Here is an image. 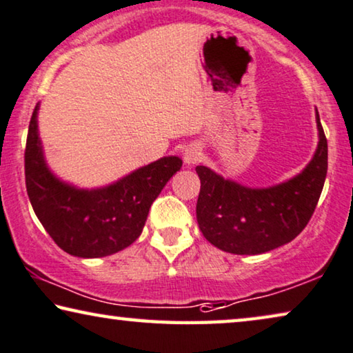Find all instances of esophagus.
<instances>
[{
	"label": "esophagus",
	"instance_id": "1",
	"mask_svg": "<svg viewBox=\"0 0 353 353\" xmlns=\"http://www.w3.org/2000/svg\"><path fill=\"white\" fill-rule=\"evenodd\" d=\"M201 157H203L201 149H199L198 145H190L187 147L185 152H183V163L188 166H193L201 160Z\"/></svg>",
	"mask_w": 353,
	"mask_h": 353
}]
</instances>
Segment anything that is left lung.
Listing matches in <instances>:
<instances>
[{
    "mask_svg": "<svg viewBox=\"0 0 353 353\" xmlns=\"http://www.w3.org/2000/svg\"><path fill=\"white\" fill-rule=\"evenodd\" d=\"M319 145L309 165L290 181L249 188L206 166L196 203L199 230L210 244L236 255H259L290 243L311 220L328 170V143L317 112Z\"/></svg>",
    "mask_w": 353,
    "mask_h": 353,
    "instance_id": "8db88e82",
    "label": "left lung"
}]
</instances>
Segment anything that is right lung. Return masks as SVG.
<instances>
[{"mask_svg":"<svg viewBox=\"0 0 353 353\" xmlns=\"http://www.w3.org/2000/svg\"><path fill=\"white\" fill-rule=\"evenodd\" d=\"M38 109L31 115L25 147V183L36 217L66 254L98 259L123 250L143 233L149 209L181 170L179 157L139 168L112 185L81 190L52 174L42 155Z\"/></svg>","mask_w":353,"mask_h":353,"instance_id":"add662e5","label":"right lung"}]
</instances>
